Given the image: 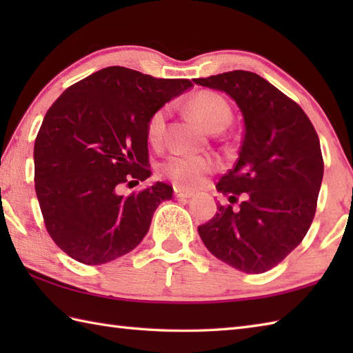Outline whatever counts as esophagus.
Returning a JSON list of instances; mask_svg holds the SVG:
<instances>
[{"label":"esophagus","instance_id":"obj_1","mask_svg":"<svg viewBox=\"0 0 353 353\" xmlns=\"http://www.w3.org/2000/svg\"><path fill=\"white\" fill-rule=\"evenodd\" d=\"M174 197L176 199H190V197H192V192L179 188V186H174Z\"/></svg>","mask_w":353,"mask_h":353}]
</instances>
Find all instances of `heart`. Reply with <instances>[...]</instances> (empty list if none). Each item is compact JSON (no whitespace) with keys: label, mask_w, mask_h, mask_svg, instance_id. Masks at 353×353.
<instances>
[{"label":"heart","mask_w":353,"mask_h":353,"mask_svg":"<svg viewBox=\"0 0 353 353\" xmlns=\"http://www.w3.org/2000/svg\"><path fill=\"white\" fill-rule=\"evenodd\" d=\"M190 109L196 114L206 129L211 132L223 130L232 118L229 103L215 92H199L188 103ZM168 108L154 110L145 124V137L152 145H159L165 137ZM216 170V161L209 156H197L186 153H174L161 165V172L183 188H194L205 181L206 176Z\"/></svg>","instance_id":"obj_1"}]
</instances>
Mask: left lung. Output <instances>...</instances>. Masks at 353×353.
<instances>
[{
    "label": "left lung",
    "mask_w": 353,
    "mask_h": 353,
    "mask_svg": "<svg viewBox=\"0 0 353 353\" xmlns=\"http://www.w3.org/2000/svg\"><path fill=\"white\" fill-rule=\"evenodd\" d=\"M194 83L230 95L245 127L234 168L216 183L229 205L219 203L199 235L215 258L239 272H268L302 243L316 215L323 179L317 132L294 100L254 72L236 70Z\"/></svg>",
    "instance_id": "1"
}]
</instances>
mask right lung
Instances as JSON below:
<instances>
[{
    "label": "right lung",
    "mask_w": 353,
    "mask_h": 353,
    "mask_svg": "<svg viewBox=\"0 0 353 353\" xmlns=\"http://www.w3.org/2000/svg\"><path fill=\"white\" fill-rule=\"evenodd\" d=\"M191 86L188 79L109 66L52 103L34 141V188L45 228L68 256L106 264L147 235L172 188L156 182L127 197L119 188L152 176L147 119Z\"/></svg>",
    "instance_id": "1"
}]
</instances>
